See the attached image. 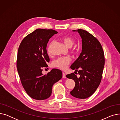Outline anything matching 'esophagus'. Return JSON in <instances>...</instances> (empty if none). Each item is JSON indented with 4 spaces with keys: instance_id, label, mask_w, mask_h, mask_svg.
Returning a JSON list of instances; mask_svg holds the SVG:
<instances>
[{
    "instance_id": "34e87169",
    "label": "esophagus",
    "mask_w": 120,
    "mask_h": 120,
    "mask_svg": "<svg viewBox=\"0 0 120 120\" xmlns=\"http://www.w3.org/2000/svg\"><path fill=\"white\" fill-rule=\"evenodd\" d=\"M62 74H63V76H62L63 78H66V76L65 73L64 72H63Z\"/></svg>"
}]
</instances>
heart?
<instances>
[{
	"label": "heart",
	"mask_w": 120,
	"mask_h": 120,
	"mask_svg": "<svg viewBox=\"0 0 120 120\" xmlns=\"http://www.w3.org/2000/svg\"><path fill=\"white\" fill-rule=\"evenodd\" d=\"M62 40L63 41L65 45L68 47H71L74 43V41L72 39V38L70 36H64L61 38ZM49 46V47H50ZM49 48L48 51L49 52ZM76 51V49H73V52H75ZM71 58L70 57L65 56V57H61L58 58L55 60H54L52 62V66L53 67L58 68L61 70H65L67 67L70 65L71 62Z\"/></svg>",
	"instance_id": "1"
}]
</instances>
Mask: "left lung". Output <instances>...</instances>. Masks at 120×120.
Wrapping results in <instances>:
<instances>
[{"instance_id": "left-lung-1", "label": "left lung", "mask_w": 120, "mask_h": 120, "mask_svg": "<svg viewBox=\"0 0 120 120\" xmlns=\"http://www.w3.org/2000/svg\"><path fill=\"white\" fill-rule=\"evenodd\" d=\"M73 31H78L82 39V52L71 66L75 74L78 72L80 77L78 78L74 73L66 77L75 83L73 90L70 92L71 95L77 98L86 99L95 92L101 81L105 65L104 52L98 39L87 31L82 29Z\"/></svg>"}]
</instances>
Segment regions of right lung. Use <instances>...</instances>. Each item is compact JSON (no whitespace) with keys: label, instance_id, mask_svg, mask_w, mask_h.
Masks as SVG:
<instances>
[{"label":"right lung","instance_id":"right-lung-1","mask_svg":"<svg viewBox=\"0 0 120 120\" xmlns=\"http://www.w3.org/2000/svg\"><path fill=\"white\" fill-rule=\"evenodd\" d=\"M58 32L53 30L38 29L25 37L18 48L16 67L23 87L31 97L45 100L51 95L54 83L62 77V72L53 68L43 75V68L48 67L47 52L49 39Z\"/></svg>","mask_w":120,"mask_h":120}]
</instances>
